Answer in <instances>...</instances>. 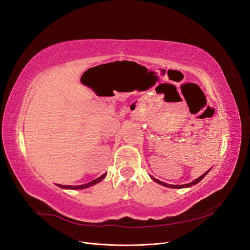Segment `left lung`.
Instances as JSON below:
<instances>
[{"instance_id":"8db88e82","label":"left lung","mask_w":250,"mask_h":250,"mask_svg":"<svg viewBox=\"0 0 250 250\" xmlns=\"http://www.w3.org/2000/svg\"><path fill=\"white\" fill-rule=\"evenodd\" d=\"M209 171H210V169L208 170L206 173H203L200 177H198V178H196L195 180H193L192 183L186 184V185H168V184H166V183H163V181H161V180H158V179L154 178L153 176H150V177L152 178V179L155 181V183L160 184V185H162V186H164V187H168V188H190V187H192V186H194V185H197L198 183H200L201 179L206 177V175H207V174H208Z\"/></svg>"}]
</instances>
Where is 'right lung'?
Listing matches in <instances>:
<instances>
[{
	"mask_svg": "<svg viewBox=\"0 0 250 250\" xmlns=\"http://www.w3.org/2000/svg\"><path fill=\"white\" fill-rule=\"evenodd\" d=\"M106 176V173L103 174L100 177H98L96 179H94L93 181H89L88 184L85 185H80V186H62V185H57L59 188H67V190H82V188H86L88 187H92L98 183H100L102 179H104V177Z\"/></svg>",
	"mask_w": 250,
	"mask_h": 250,
	"instance_id": "right-lung-1",
	"label": "right lung"
}]
</instances>
